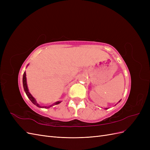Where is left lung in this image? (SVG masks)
<instances>
[{
    "label": "left lung",
    "instance_id": "8db88e82",
    "mask_svg": "<svg viewBox=\"0 0 150 150\" xmlns=\"http://www.w3.org/2000/svg\"><path fill=\"white\" fill-rule=\"evenodd\" d=\"M121 101V100H120V101H119V102H118V103H120ZM106 110H107V108H106Z\"/></svg>",
    "mask_w": 150,
    "mask_h": 150
}]
</instances>
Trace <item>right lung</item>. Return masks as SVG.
I'll return each instance as SVG.
<instances>
[{
  "mask_svg": "<svg viewBox=\"0 0 150 150\" xmlns=\"http://www.w3.org/2000/svg\"><path fill=\"white\" fill-rule=\"evenodd\" d=\"M22 82H23V87H24V89L25 91V93L26 94L27 96H28V98L30 99V101L33 103L34 104H35V106H37L39 108H49L51 106H53L54 105H57V104H59L60 103H61V101H57L56 103H54V104H52V105H50L49 106H40L39 104L37 103V101H36L35 99L32 96L31 94L29 93V89H28V85H27V81H26V73L25 72H24V73L23 74V78H22Z\"/></svg>",
  "mask_w": 150,
  "mask_h": 150,
  "instance_id": "obj_1",
  "label": "right lung"
}]
</instances>
